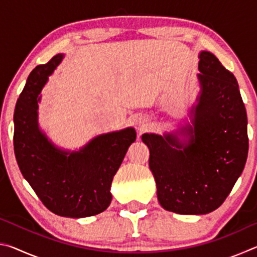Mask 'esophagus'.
Segmentation results:
<instances>
[{
    "mask_svg": "<svg viewBox=\"0 0 257 257\" xmlns=\"http://www.w3.org/2000/svg\"><path fill=\"white\" fill-rule=\"evenodd\" d=\"M137 125H138V130L139 132H144V130H146V128H147V122H146V120L145 119H139L138 121H137Z\"/></svg>",
    "mask_w": 257,
    "mask_h": 257,
    "instance_id": "34e87169",
    "label": "esophagus"
}]
</instances>
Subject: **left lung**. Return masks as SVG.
<instances>
[{
	"label": "left lung",
	"mask_w": 257,
	"mask_h": 257,
	"mask_svg": "<svg viewBox=\"0 0 257 257\" xmlns=\"http://www.w3.org/2000/svg\"><path fill=\"white\" fill-rule=\"evenodd\" d=\"M201 92L191 108V125L179 134H144L149 165L164 210L207 214L228 197L248 154L247 114L233 73L214 54L199 53Z\"/></svg>",
	"instance_id": "left-lung-1"
}]
</instances>
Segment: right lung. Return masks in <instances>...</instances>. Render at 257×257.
<instances>
[{
    "label": "right lung",
    "instance_id": "obj_1",
    "mask_svg": "<svg viewBox=\"0 0 257 257\" xmlns=\"http://www.w3.org/2000/svg\"><path fill=\"white\" fill-rule=\"evenodd\" d=\"M62 59L63 54L55 55L30 72L15 110V154L24 178L51 212L92 216L110 205L113 177L136 141V132L130 127L99 135L73 152L50 142L38 127V95Z\"/></svg>",
    "mask_w": 257,
    "mask_h": 257
}]
</instances>
